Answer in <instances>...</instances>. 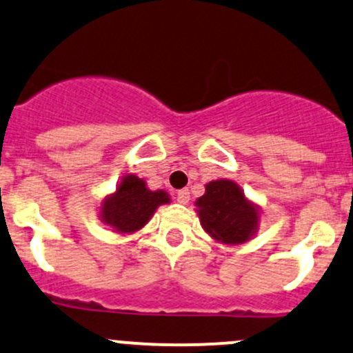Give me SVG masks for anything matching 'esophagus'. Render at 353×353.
<instances>
[{
    "label": "esophagus",
    "instance_id": "1",
    "mask_svg": "<svg viewBox=\"0 0 353 353\" xmlns=\"http://www.w3.org/2000/svg\"><path fill=\"white\" fill-rule=\"evenodd\" d=\"M189 199H191V196H189V189H181V191H177V201H179L181 205H188Z\"/></svg>",
    "mask_w": 353,
    "mask_h": 353
}]
</instances>
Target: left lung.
I'll list each match as a JSON object with an SVG mask.
<instances>
[{
	"mask_svg": "<svg viewBox=\"0 0 353 353\" xmlns=\"http://www.w3.org/2000/svg\"><path fill=\"white\" fill-rule=\"evenodd\" d=\"M196 206L201 226L216 242L245 243L259 228V206L248 201L239 184L230 179L208 183Z\"/></svg>",
	"mask_w": 353,
	"mask_h": 353,
	"instance_id": "left-lung-1",
	"label": "left lung"
}]
</instances>
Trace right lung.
Segmentation results:
<instances>
[{
	"label": "right lung",
	"mask_w": 353,
	"mask_h": 353,
	"mask_svg": "<svg viewBox=\"0 0 353 353\" xmlns=\"http://www.w3.org/2000/svg\"><path fill=\"white\" fill-rule=\"evenodd\" d=\"M169 194L162 189L150 191L145 181L128 174L113 194L103 201L99 218L117 233H133L143 228L161 205H167Z\"/></svg>",
	"instance_id": "1"
}]
</instances>
